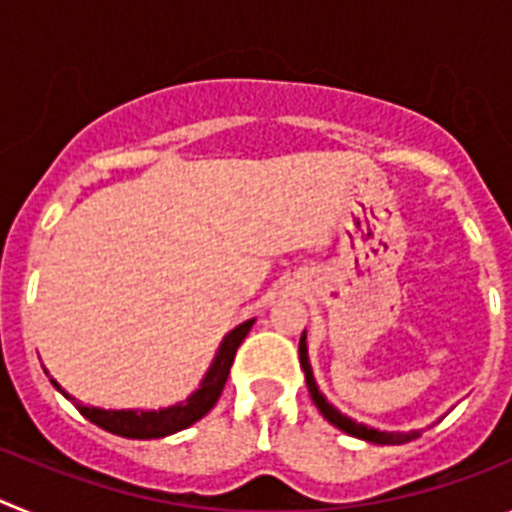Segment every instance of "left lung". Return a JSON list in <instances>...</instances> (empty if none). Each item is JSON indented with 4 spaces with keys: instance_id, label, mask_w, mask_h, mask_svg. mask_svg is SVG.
I'll list each match as a JSON object with an SVG mask.
<instances>
[{
    "instance_id": "8db88e82",
    "label": "left lung",
    "mask_w": 512,
    "mask_h": 512,
    "mask_svg": "<svg viewBox=\"0 0 512 512\" xmlns=\"http://www.w3.org/2000/svg\"><path fill=\"white\" fill-rule=\"evenodd\" d=\"M300 366L302 372H305V382H307V390H310L312 402H315V408L323 413V418L328 420L330 425H336L338 431L348 433V436L361 438V441H369V443H379V446H392V443H405V441H413V438L420 436V431H410V433H400V431H379V428H372V425H364V423H356L354 418H348L343 415L341 410L333 408L325 395L320 392L318 382L312 377V366H310V356H307V330L302 333L300 338Z\"/></svg>"
}]
</instances>
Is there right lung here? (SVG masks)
I'll return each mask as SVG.
<instances>
[{
    "instance_id": "add662e5",
    "label": "right lung",
    "mask_w": 512,
    "mask_h": 512,
    "mask_svg": "<svg viewBox=\"0 0 512 512\" xmlns=\"http://www.w3.org/2000/svg\"><path fill=\"white\" fill-rule=\"evenodd\" d=\"M256 323V318L246 320V323L235 325L228 336L220 341L215 351V359L207 366L205 377H202L200 387L187 397V400L169 405V408L158 410H104V408H92V405H81L76 402L69 392L63 390L56 379H51V384L61 392L66 400H71L76 405L81 415L87 420H92L94 425L104 428V431L115 433L122 438H138V441H148V438H166L171 433H179L184 428H189L192 423H197L200 418H205L212 408H215L217 397L223 392L225 382H228L230 366H233L235 351L243 343V338L248 336L251 325ZM48 374V372H45Z\"/></svg>"
}]
</instances>
